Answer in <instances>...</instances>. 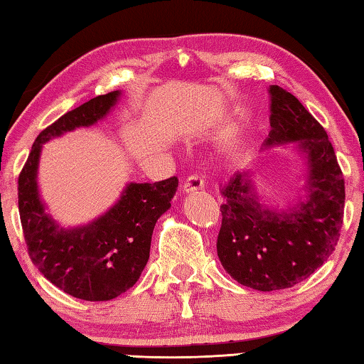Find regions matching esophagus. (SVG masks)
<instances>
[{
    "mask_svg": "<svg viewBox=\"0 0 364 364\" xmlns=\"http://www.w3.org/2000/svg\"><path fill=\"white\" fill-rule=\"evenodd\" d=\"M204 188V181L203 178L198 175H191L188 176L183 183V193H194V191H200Z\"/></svg>",
    "mask_w": 364,
    "mask_h": 364,
    "instance_id": "34e87169",
    "label": "esophagus"
}]
</instances>
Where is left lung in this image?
<instances>
[{
	"mask_svg": "<svg viewBox=\"0 0 364 364\" xmlns=\"http://www.w3.org/2000/svg\"><path fill=\"white\" fill-rule=\"evenodd\" d=\"M269 95L262 149L295 144L304 166L301 194L287 207L265 204L252 180L257 165L236 171L222 188L217 240L227 274L259 291L284 290L314 274L336 250L345 205L342 170L324 128L290 92L270 85Z\"/></svg>",
	"mask_w": 364,
	"mask_h": 364,
	"instance_id": "1",
	"label": "left lung"
}]
</instances>
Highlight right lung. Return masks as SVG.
I'll return each instance as SVG.
<instances>
[{
  "mask_svg": "<svg viewBox=\"0 0 364 364\" xmlns=\"http://www.w3.org/2000/svg\"><path fill=\"white\" fill-rule=\"evenodd\" d=\"M121 90L99 95L63 114L40 132L19 175V213L28 256L47 280L85 301H108L139 280L149 261L154 227L171 207L178 178L128 183L107 212L77 227H63L50 215L38 191L43 144L107 118Z\"/></svg>",
  "mask_w": 364,
  "mask_h": 364,
  "instance_id": "add662e5",
  "label": "right lung"
}]
</instances>
